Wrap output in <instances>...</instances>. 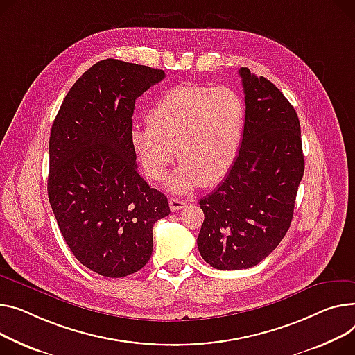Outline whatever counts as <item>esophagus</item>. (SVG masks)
<instances>
[{
	"label": "esophagus",
	"instance_id": "34e87169",
	"mask_svg": "<svg viewBox=\"0 0 355 355\" xmlns=\"http://www.w3.org/2000/svg\"><path fill=\"white\" fill-rule=\"evenodd\" d=\"M168 202H170V209L173 211V212H175V211H178V209H182L184 207H185V201L184 200H180V198H175V197H171L170 200H168Z\"/></svg>",
	"mask_w": 355,
	"mask_h": 355
}]
</instances>
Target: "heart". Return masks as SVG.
I'll return each mask as SVG.
<instances>
[{"mask_svg":"<svg viewBox=\"0 0 355 355\" xmlns=\"http://www.w3.org/2000/svg\"><path fill=\"white\" fill-rule=\"evenodd\" d=\"M147 124L130 135L141 168L153 181L164 180L177 148L181 164L167 188L182 194L230 173L241 148L245 103L228 87L178 85L153 105Z\"/></svg>","mask_w":355,"mask_h":355,"instance_id":"obj_1","label":"heart"}]
</instances>
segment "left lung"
<instances>
[{
    "instance_id": "left-lung-1",
    "label": "left lung",
    "mask_w": 355,
    "mask_h": 355,
    "mask_svg": "<svg viewBox=\"0 0 355 355\" xmlns=\"http://www.w3.org/2000/svg\"><path fill=\"white\" fill-rule=\"evenodd\" d=\"M245 125L240 154L225 180L200 200L197 244L217 270L251 268L287 234L304 175L298 115L271 81L240 68Z\"/></svg>"
}]
</instances>
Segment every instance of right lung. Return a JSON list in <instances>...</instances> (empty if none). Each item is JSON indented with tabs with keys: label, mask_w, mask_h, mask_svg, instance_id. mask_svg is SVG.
I'll use <instances>...</instances> for the list:
<instances>
[{
	"label": "right lung",
	"mask_w": 355,
	"mask_h": 355,
	"mask_svg": "<svg viewBox=\"0 0 355 355\" xmlns=\"http://www.w3.org/2000/svg\"><path fill=\"white\" fill-rule=\"evenodd\" d=\"M162 69L103 60L76 81L50 137L49 200L78 261L110 278L143 268L153 227L168 200L137 170L130 135L135 100L164 80Z\"/></svg>",
	"instance_id": "add662e5"
}]
</instances>
